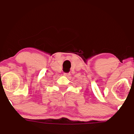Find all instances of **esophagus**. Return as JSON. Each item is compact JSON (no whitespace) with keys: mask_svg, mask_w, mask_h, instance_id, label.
I'll use <instances>...</instances> for the list:
<instances>
[{"mask_svg":"<svg viewBox=\"0 0 134 134\" xmlns=\"http://www.w3.org/2000/svg\"><path fill=\"white\" fill-rule=\"evenodd\" d=\"M70 75V73H64V75L65 76H69Z\"/></svg>","mask_w":134,"mask_h":134,"instance_id":"esophagus-1","label":"esophagus"}]
</instances>
